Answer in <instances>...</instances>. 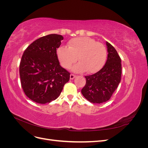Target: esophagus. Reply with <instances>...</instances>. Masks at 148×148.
<instances>
[{
  "instance_id": "obj_1",
  "label": "esophagus",
  "mask_w": 148,
  "mask_h": 148,
  "mask_svg": "<svg viewBox=\"0 0 148 148\" xmlns=\"http://www.w3.org/2000/svg\"><path fill=\"white\" fill-rule=\"evenodd\" d=\"M75 77H76V75H75L71 74V75H70V79H73Z\"/></svg>"
}]
</instances>
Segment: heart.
<instances>
[{"instance_id": "obj_1", "label": "heart", "mask_w": 148, "mask_h": 148, "mask_svg": "<svg viewBox=\"0 0 148 148\" xmlns=\"http://www.w3.org/2000/svg\"><path fill=\"white\" fill-rule=\"evenodd\" d=\"M68 47L60 46L57 49V56L61 65L74 72L82 73L87 70L89 73H96L104 66L107 51L102 44L89 37H79L71 39Z\"/></svg>"}]
</instances>
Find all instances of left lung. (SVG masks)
I'll return each mask as SVG.
<instances>
[{
  "label": "left lung",
  "mask_w": 148,
  "mask_h": 148,
  "mask_svg": "<svg viewBox=\"0 0 148 148\" xmlns=\"http://www.w3.org/2000/svg\"><path fill=\"white\" fill-rule=\"evenodd\" d=\"M106 46L108 55L104 66L95 74L85 77L86 83L82 89L83 96L92 103L101 104L109 101L121 80L120 57L110 43L106 42Z\"/></svg>",
  "instance_id": "1"
}]
</instances>
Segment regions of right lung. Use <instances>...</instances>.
Returning a JSON list of instances; mask_svg holds the SVG:
<instances>
[{"mask_svg":"<svg viewBox=\"0 0 148 148\" xmlns=\"http://www.w3.org/2000/svg\"><path fill=\"white\" fill-rule=\"evenodd\" d=\"M64 39L51 34L36 40L26 49L20 64L21 87L30 99L46 104L59 96L70 73L60 65L57 49Z\"/></svg>","mask_w":148,"mask_h":148,"instance_id":"add662e5","label":"right lung"}]
</instances>
